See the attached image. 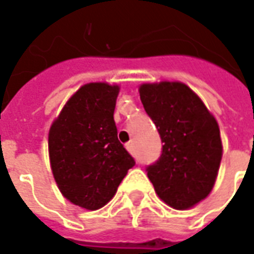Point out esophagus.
I'll list each match as a JSON object with an SVG mask.
<instances>
[{
  "instance_id": "1",
  "label": "esophagus",
  "mask_w": 254,
  "mask_h": 254,
  "mask_svg": "<svg viewBox=\"0 0 254 254\" xmlns=\"http://www.w3.org/2000/svg\"><path fill=\"white\" fill-rule=\"evenodd\" d=\"M127 150L129 152H130V154H133V144H132V143H127Z\"/></svg>"
}]
</instances>
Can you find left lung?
Returning <instances> with one entry per match:
<instances>
[{
  "label": "left lung",
  "instance_id": "8db88e82",
  "mask_svg": "<svg viewBox=\"0 0 254 254\" xmlns=\"http://www.w3.org/2000/svg\"><path fill=\"white\" fill-rule=\"evenodd\" d=\"M141 103L162 140V154L147 168L157 195L177 210L213 190L223 157L219 124L201 97L179 81L139 86Z\"/></svg>",
  "mask_w": 254,
  "mask_h": 254
}]
</instances>
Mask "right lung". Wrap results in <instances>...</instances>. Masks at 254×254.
<instances>
[{
  "label": "right lung",
  "instance_id": "obj_1",
  "mask_svg": "<svg viewBox=\"0 0 254 254\" xmlns=\"http://www.w3.org/2000/svg\"><path fill=\"white\" fill-rule=\"evenodd\" d=\"M118 85L89 82L72 95L48 136L49 161L55 182L65 199L96 210L118 190L134 166L118 140L114 110Z\"/></svg>",
  "mask_w": 254,
  "mask_h": 254
}]
</instances>
